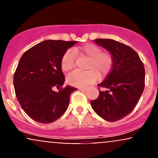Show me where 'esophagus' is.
I'll use <instances>...</instances> for the list:
<instances>
[{"instance_id": "obj_1", "label": "esophagus", "mask_w": 158, "mask_h": 158, "mask_svg": "<svg viewBox=\"0 0 158 158\" xmlns=\"http://www.w3.org/2000/svg\"><path fill=\"white\" fill-rule=\"evenodd\" d=\"M79 89L80 91H82V92H86V91H87V89H82V88H80V89Z\"/></svg>"}]
</instances>
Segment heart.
Listing matches in <instances>:
<instances>
[{"mask_svg":"<svg viewBox=\"0 0 158 158\" xmlns=\"http://www.w3.org/2000/svg\"><path fill=\"white\" fill-rule=\"evenodd\" d=\"M85 56L89 59L86 71H73L68 74L66 82L70 85L85 88L94 83L98 79L106 76L113 66V57L107 52H102L98 46L94 44H85L82 47L74 48L73 51H66L60 60L61 69L69 71L74 67L76 56Z\"/></svg>","mask_w":158,"mask_h":158,"instance_id":"b5f03b06","label":"heart"}]
</instances>
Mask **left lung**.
<instances>
[{
  "label": "left lung",
  "instance_id": "obj_1",
  "mask_svg": "<svg viewBox=\"0 0 158 158\" xmlns=\"http://www.w3.org/2000/svg\"><path fill=\"white\" fill-rule=\"evenodd\" d=\"M112 55L110 73L98 86V98L91 101L94 112L109 122H115L130 114L139 102L145 89V67L132 48L113 39L94 40Z\"/></svg>",
  "mask_w": 158,
  "mask_h": 158
}]
</instances>
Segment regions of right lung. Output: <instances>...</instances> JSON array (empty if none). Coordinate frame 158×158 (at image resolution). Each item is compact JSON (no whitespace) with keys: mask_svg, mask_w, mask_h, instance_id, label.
<instances>
[{"mask_svg":"<svg viewBox=\"0 0 158 158\" xmlns=\"http://www.w3.org/2000/svg\"><path fill=\"white\" fill-rule=\"evenodd\" d=\"M77 41L45 40L23 54L13 76L16 98L30 118L41 123L59 119L69 106L71 93L77 90L67 85L60 66L62 56ZM54 87L60 88L54 92Z\"/></svg>","mask_w":158,"mask_h":158,"instance_id":"add662e5","label":"right lung"}]
</instances>
